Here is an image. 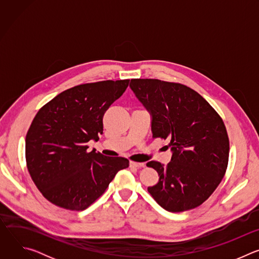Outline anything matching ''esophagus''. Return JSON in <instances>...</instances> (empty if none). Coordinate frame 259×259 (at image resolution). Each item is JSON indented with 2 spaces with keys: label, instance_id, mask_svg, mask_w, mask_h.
I'll return each instance as SVG.
<instances>
[{
  "label": "esophagus",
  "instance_id": "obj_1",
  "mask_svg": "<svg viewBox=\"0 0 259 259\" xmlns=\"http://www.w3.org/2000/svg\"><path fill=\"white\" fill-rule=\"evenodd\" d=\"M130 166L134 168H144L145 164L144 163H136V162H130Z\"/></svg>",
  "mask_w": 259,
  "mask_h": 259
}]
</instances>
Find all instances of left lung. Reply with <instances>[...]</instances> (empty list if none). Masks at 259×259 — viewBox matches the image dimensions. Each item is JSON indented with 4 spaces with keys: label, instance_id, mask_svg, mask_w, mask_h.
<instances>
[{
    "label": "left lung",
    "instance_id": "left-lung-1",
    "mask_svg": "<svg viewBox=\"0 0 259 259\" xmlns=\"http://www.w3.org/2000/svg\"><path fill=\"white\" fill-rule=\"evenodd\" d=\"M130 88L151 115L153 137L168 138V165L146 164L159 174L147 191L170 212L198 207L224 178L230 142L226 126L213 107L195 90L176 83L133 79Z\"/></svg>",
    "mask_w": 259,
    "mask_h": 259
}]
</instances>
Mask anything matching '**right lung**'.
Returning <instances> with one entry per match:
<instances>
[{"label":"right lung","instance_id":"obj_1","mask_svg":"<svg viewBox=\"0 0 259 259\" xmlns=\"http://www.w3.org/2000/svg\"><path fill=\"white\" fill-rule=\"evenodd\" d=\"M129 81L72 87L35 115L25 137L26 165L36 188L54 205L82 211L104 193L118 171L128 168L127 159L87 153L86 144L98 141L105 110Z\"/></svg>","mask_w":259,"mask_h":259}]
</instances>
